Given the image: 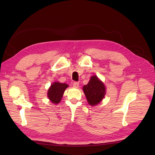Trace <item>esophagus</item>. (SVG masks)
I'll return each mask as SVG.
<instances>
[{"instance_id":"obj_1","label":"esophagus","mask_w":155,"mask_h":155,"mask_svg":"<svg viewBox=\"0 0 155 155\" xmlns=\"http://www.w3.org/2000/svg\"><path fill=\"white\" fill-rule=\"evenodd\" d=\"M79 85V83L78 81H76L73 83V87L75 88H78Z\"/></svg>"}]
</instances>
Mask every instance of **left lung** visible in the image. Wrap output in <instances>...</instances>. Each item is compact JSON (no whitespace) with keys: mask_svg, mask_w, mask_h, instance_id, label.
Instances as JSON below:
<instances>
[{"mask_svg":"<svg viewBox=\"0 0 155 155\" xmlns=\"http://www.w3.org/2000/svg\"><path fill=\"white\" fill-rule=\"evenodd\" d=\"M83 90L88 103L91 106L99 104L104 99L106 93V88L104 83L96 76L91 77L87 85L83 86Z\"/></svg>","mask_w":155,"mask_h":155,"instance_id":"obj_1","label":"left lung"}]
</instances>
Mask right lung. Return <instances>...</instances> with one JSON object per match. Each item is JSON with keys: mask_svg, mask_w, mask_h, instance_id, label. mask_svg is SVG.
I'll return each instance as SVG.
<instances>
[{"mask_svg": "<svg viewBox=\"0 0 155 155\" xmlns=\"http://www.w3.org/2000/svg\"><path fill=\"white\" fill-rule=\"evenodd\" d=\"M68 85L66 83L54 82L51 85L48 91V99L51 103L58 104L62 99L64 92Z\"/></svg>", "mask_w": 155, "mask_h": 155, "instance_id": "add662e5", "label": "right lung"}]
</instances>
